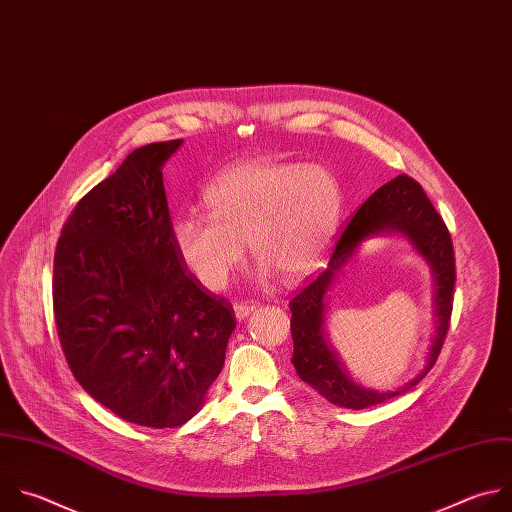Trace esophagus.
Segmentation results:
<instances>
[{"mask_svg": "<svg viewBox=\"0 0 512 512\" xmlns=\"http://www.w3.org/2000/svg\"><path fill=\"white\" fill-rule=\"evenodd\" d=\"M257 309V303H247V301H243V303H237L235 305V313H237V317L239 319H245L249 313H253Z\"/></svg>", "mask_w": 512, "mask_h": 512, "instance_id": "34e87169", "label": "esophagus"}]
</instances>
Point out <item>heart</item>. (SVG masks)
I'll return each mask as SVG.
<instances>
[{"label":"heart","instance_id":"heart-1","mask_svg":"<svg viewBox=\"0 0 512 512\" xmlns=\"http://www.w3.org/2000/svg\"><path fill=\"white\" fill-rule=\"evenodd\" d=\"M209 217L173 223V243L209 291L227 287L245 259V243L259 257V275L287 281L313 275L337 231L342 191L321 164L245 160L207 189Z\"/></svg>","mask_w":512,"mask_h":512}]
</instances>
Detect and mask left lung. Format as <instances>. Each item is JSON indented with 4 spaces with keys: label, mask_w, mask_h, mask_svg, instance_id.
Returning a JSON list of instances; mask_svg holds the SVG:
<instances>
[{
    "label": "left lung",
    "mask_w": 512,
    "mask_h": 512,
    "mask_svg": "<svg viewBox=\"0 0 512 512\" xmlns=\"http://www.w3.org/2000/svg\"><path fill=\"white\" fill-rule=\"evenodd\" d=\"M378 232H400L410 238L417 250L431 263L437 281L439 327L431 349L429 366L420 377L394 393H374L352 383L343 367L338 364L334 353L326 346L322 335V297L332 277L351 258L353 251L364 238ZM454 283V247L442 217L426 197L420 183H416L408 175H398L396 179L380 187L354 213L342 235L335 239L327 269L311 279L289 301L293 337L291 364L297 376L327 402L352 410H364L376 404H384L400 394H406L432 370L438 360L450 327Z\"/></svg>",
    "instance_id": "obj_1"
}]
</instances>
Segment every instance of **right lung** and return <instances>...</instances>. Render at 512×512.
I'll return each instance as SVG.
<instances>
[{
	"label": "right lung",
	"mask_w": 512,
	"mask_h": 512,
	"mask_svg": "<svg viewBox=\"0 0 512 512\" xmlns=\"http://www.w3.org/2000/svg\"><path fill=\"white\" fill-rule=\"evenodd\" d=\"M181 144L132 150L74 207L54 257V319L74 378L148 428H177L201 410L237 325L173 243L162 164Z\"/></svg>",
	"instance_id": "obj_1"
}]
</instances>
